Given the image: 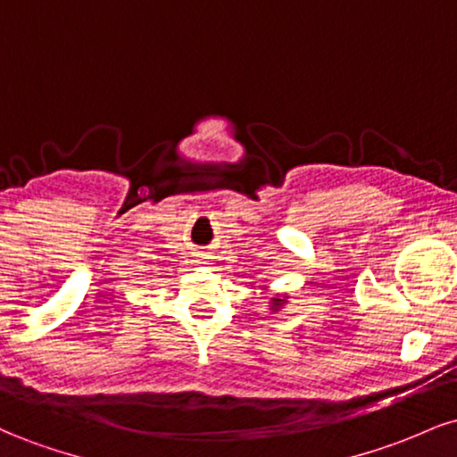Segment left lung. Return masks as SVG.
Wrapping results in <instances>:
<instances>
[{
    "instance_id": "obj_1",
    "label": "left lung",
    "mask_w": 457,
    "mask_h": 457,
    "mask_svg": "<svg viewBox=\"0 0 457 457\" xmlns=\"http://www.w3.org/2000/svg\"><path fill=\"white\" fill-rule=\"evenodd\" d=\"M286 305H287V295H275V296H270V301H269V312L277 313V312H281Z\"/></svg>"
}]
</instances>
